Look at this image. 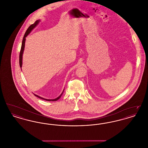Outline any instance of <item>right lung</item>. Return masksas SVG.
Returning a JSON list of instances; mask_svg holds the SVG:
<instances>
[{"label":"right lung","mask_w":148,"mask_h":148,"mask_svg":"<svg viewBox=\"0 0 148 148\" xmlns=\"http://www.w3.org/2000/svg\"><path fill=\"white\" fill-rule=\"evenodd\" d=\"M40 21V19H39V20H37L33 24H32V25L29 27L28 29L27 30V31H26V32H25V34H24V37H23V41H22V44H21V52H20V56H19V65H20L21 70V67H22V64H23V55L24 50V48H25V40H26V38H26V37L29 35V34H30V33L38 25V24L39 23ZM64 90V89L63 92H62V94H61L58 97H57L56 98L54 99H48L43 98L42 97H40V96H39V95H36V94H34L35 96H36V97H38V98H39L42 99L47 100V101H56V100H58V99H59L60 98L62 97V95H63Z\"/></svg>","instance_id":"obj_1"}]
</instances>
